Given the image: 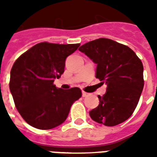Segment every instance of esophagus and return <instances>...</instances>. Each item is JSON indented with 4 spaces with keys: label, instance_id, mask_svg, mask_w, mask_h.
Returning a JSON list of instances; mask_svg holds the SVG:
<instances>
[{
    "label": "esophagus",
    "instance_id": "1",
    "mask_svg": "<svg viewBox=\"0 0 157 157\" xmlns=\"http://www.w3.org/2000/svg\"><path fill=\"white\" fill-rule=\"evenodd\" d=\"M88 95H89V94L86 93V92H84V91L82 92V96H83V97H86V96H88Z\"/></svg>",
    "mask_w": 157,
    "mask_h": 157
}]
</instances>
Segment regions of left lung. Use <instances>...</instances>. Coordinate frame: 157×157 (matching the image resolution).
Wrapping results in <instances>:
<instances>
[{
    "instance_id": "obj_1",
    "label": "left lung",
    "mask_w": 157,
    "mask_h": 157,
    "mask_svg": "<svg viewBox=\"0 0 157 157\" xmlns=\"http://www.w3.org/2000/svg\"><path fill=\"white\" fill-rule=\"evenodd\" d=\"M97 64L95 77L107 85L100 104L91 110L94 122L116 126L129 117L136 108L144 88L143 64L131 49L118 42L100 38L78 48Z\"/></svg>"
}]
</instances>
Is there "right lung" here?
Returning a JSON list of instances; mask_svg holds the SVG:
<instances>
[{
    "label": "right lung",
    "mask_w": 157,
    "mask_h": 157,
    "mask_svg": "<svg viewBox=\"0 0 157 157\" xmlns=\"http://www.w3.org/2000/svg\"><path fill=\"white\" fill-rule=\"evenodd\" d=\"M79 44L41 42L17 59L11 70L9 88L16 108L29 125L51 129L67 119L71 105L80 98L79 88H56L55 78L64 73L66 58Z\"/></svg>",
    "instance_id": "right-lung-1"
}]
</instances>
